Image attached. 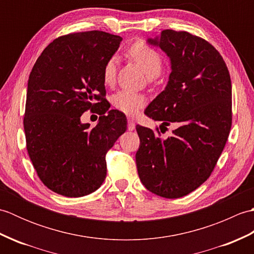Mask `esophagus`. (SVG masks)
Listing matches in <instances>:
<instances>
[{
  "label": "esophagus",
  "mask_w": 254,
  "mask_h": 254,
  "mask_svg": "<svg viewBox=\"0 0 254 254\" xmlns=\"http://www.w3.org/2000/svg\"><path fill=\"white\" fill-rule=\"evenodd\" d=\"M127 130L128 131L135 130V122L131 120V119H128V120H127Z\"/></svg>",
  "instance_id": "obj_1"
}]
</instances>
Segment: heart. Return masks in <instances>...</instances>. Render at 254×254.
Instances as JSON below:
<instances>
[{"mask_svg":"<svg viewBox=\"0 0 254 254\" xmlns=\"http://www.w3.org/2000/svg\"><path fill=\"white\" fill-rule=\"evenodd\" d=\"M130 56L134 61L141 65L148 77H156L163 67V59L154 48L145 45L144 42H136L130 50ZM117 58L112 57L108 60L102 71V79L106 85H112L117 77ZM111 104L117 110L126 113L127 116H135L146 105V98L141 94L130 90H119L111 97Z\"/></svg>","mask_w":254,"mask_h":254,"instance_id":"heart-1","label":"heart"}]
</instances>
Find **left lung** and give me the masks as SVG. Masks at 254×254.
I'll use <instances>...</instances> for the list:
<instances>
[{
    "label": "left lung",
    "mask_w": 254,
    "mask_h": 254,
    "mask_svg": "<svg viewBox=\"0 0 254 254\" xmlns=\"http://www.w3.org/2000/svg\"><path fill=\"white\" fill-rule=\"evenodd\" d=\"M170 59L167 86L145 115L179 124L172 136L136 126L138 177L156 195L178 198L208 179L227 142L231 127V80L223 57L215 48L187 31L166 29L148 39Z\"/></svg>",
    "instance_id": "8db88e82"
}]
</instances>
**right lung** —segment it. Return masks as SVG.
Wrapping results in <instances>:
<instances>
[{
  "mask_svg": "<svg viewBox=\"0 0 254 254\" xmlns=\"http://www.w3.org/2000/svg\"><path fill=\"white\" fill-rule=\"evenodd\" d=\"M122 38L91 30L57 38L37 59L27 87L26 146L42 183L68 197L87 195L106 179V154L127 131V118L109 110L102 71ZM87 110L97 126L80 122Z\"/></svg>",
  "mask_w": 254,
  "mask_h": 254,
  "instance_id": "obj_1",
  "label": "right lung"
}]
</instances>
